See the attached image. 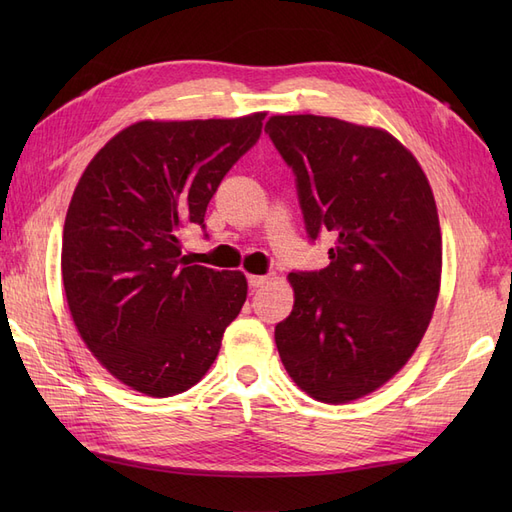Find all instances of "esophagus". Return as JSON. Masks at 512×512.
Instances as JSON below:
<instances>
[{"label":"esophagus","mask_w":512,"mask_h":512,"mask_svg":"<svg viewBox=\"0 0 512 512\" xmlns=\"http://www.w3.org/2000/svg\"><path fill=\"white\" fill-rule=\"evenodd\" d=\"M247 282H250L252 288H260V286L269 284V277L267 275H250V277H247Z\"/></svg>","instance_id":"34e87169"}]
</instances>
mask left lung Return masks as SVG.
<instances>
[{
	"instance_id": "left-lung-1",
	"label": "left lung",
	"mask_w": 512,
	"mask_h": 512,
	"mask_svg": "<svg viewBox=\"0 0 512 512\" xmlns=\"http://www.w3.org/2000/svg\"><path fill=\"white\" fill-rule=\"evenodd\" d=\"M265 132L297 175L309 239L337 237L329 267L290 273L294 305L275 327L288 376L324 404L389 382L429 327L442 277L436 200L393 134L320 115H273Z\"/></svg>"
}]
</instances>
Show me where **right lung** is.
I'll return each mask as SVG.
<instances>
[{"instance_id": "obj_1", "label": "right lung", "mask_w": 512, "mask_h": 512, "mask_svg": "<svg viewBox=\"0 0 512 512\" xmlns=\"http://www.w3.org/2000/svg\"><path fill=\"white\" fill-rule=\"evenodd\" d=\"M262 119L136 121L76 183L61 241L70 316L100 365L138 393L192 389L241 312L245 275L192 265L179 235L205 226L211 196L258 141Z\"/></svg>"}]
</instances>
